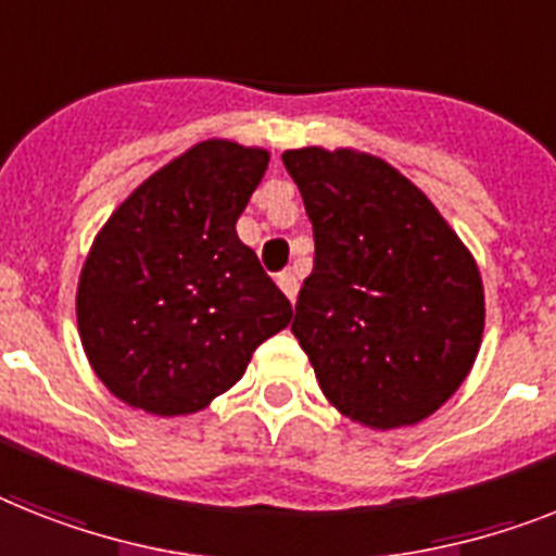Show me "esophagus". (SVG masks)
Listing matches in <instances>:
<instances>
[{
	"instance_id": "esophagus-1",
	"label": "esophagus",
	"mask_w": 556,
	"mask_h": 556,
	"mask_svg": "<svg viewBox=\"0 0 556 556\" xmlns=\"http://www.w3.org/2000/svg\"><path fill=\"white\" fill-rule=\"evenodd\" d=\"M278 287L283 289V295H287L289 301H295V295H298V275L292 273V269H283V273H278Z\"/></svg>"
}]
</instances>
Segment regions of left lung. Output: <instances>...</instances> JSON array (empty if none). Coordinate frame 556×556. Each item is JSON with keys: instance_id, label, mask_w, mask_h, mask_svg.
Instances as JSON below:
<instances>
[{"instance_id": "1", "label": "left lung", "mask_w": 556, "mask_h": 556, "mask_svg": "<svg viewBox=\"0 0 556 556\" xmlns=\"http://www.w3.org/2000/svg\"><path fill=\"white\" fill-rule=\"evenodd\" d=\"M315 236L292 334L334 409L369 429L420 424L452 397L483 341V281L424 192L378 155H281Z\"/></svg>"}]
</instances>
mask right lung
<instances>
[{
	"label": "right lung",
	"instance_id": "right-lung-1",
	"mask_svg": "<svg viewBox=\"0 0 556 556\" xmlns=\"http://www.w3.org/2000/svg\"><path fill=\"white\" fill-rule=\"evenodd\" d=\"M269 153L206 139L155 169L108 218L76 289L85 355L147 415H192L236 387L252 352L292 320L236 222Z\"/></svg>",
	"mask_w": 556,
	"mask_h": 556
}]
</instances>
